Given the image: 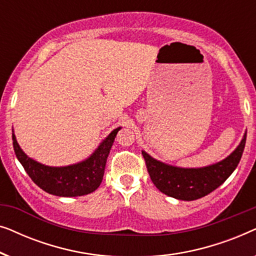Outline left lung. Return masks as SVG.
Listing matches in <instances>:
<instances>
[{
  "mask_svg": "<svg viewBox=\"0 0 256 256\" xmlns=\"http://www.w3.org/2000/svg\"><path fill=\"white\" fill-rule=\"evenodd\" d=\"M247 132L236 150L225 160L202 168H180L157 160L142 150L152 183L164 194L180 200H196L211 194L228 178L239 164Z\"/></svg>",
  "mask_w": 256,
  "mask_h": 256,
  "instance_id": "obj_1",
  "label": "left lung"
}]
</instances>
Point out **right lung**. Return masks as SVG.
<instances>
[{
  "instance_id": "1",
  "label": "right lung",
  "mask_w": 256,
  "mask_h": 256,
  "mask_svg": "<svg viewBox=\"0 0 256 256\" xmlns=\"http://www.w3.org/2000/svg\"><path fill=\"white\" fill-rule=\"evenodd\" d=\"M120 129L121 127L114 129L88 158L66 166H48L28 156L17 143L14 129L12 144L17 160L42 190L58 197H78L88 194L100 186L107 157Z\"/></svg>"
}]
</instances>
